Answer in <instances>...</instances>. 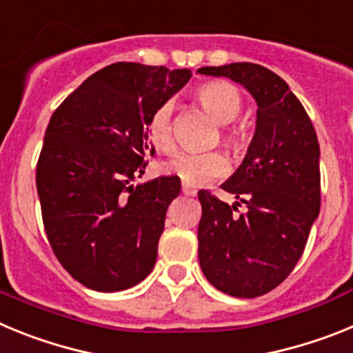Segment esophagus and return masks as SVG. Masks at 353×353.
I'll list each match as a JSON object with an SVG mask.
<instances>
[{
  "label": "esophagus",
  "instance_id": "1",
  "mask_svg": "<svg viewBox=\"0 0 353 353\" xmlns=\"http://www.w3.org/2000/svg\"><path fill=\"white\" fill-rule=\"evenodd\" d=\"M182 192L185 196H196V189H191V187H187V185H183Z\"/></svg>",
  "mask_w": 353,
  "mask_h": 353
}]
</instances>
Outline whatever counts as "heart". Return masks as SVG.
<instances>
[{"mask_svg": "<svg viewBox=\"0 0 353 353\" xmlns=\"http://www.w3.org/2000/svg\"><path fill=\"white\" fill-rule=\"evenodd\" d=\"M196 99L201 108L217 123H221V138L224 145L232 150L242 148L244 146L242 134L228 127V123L235 121L242 111V95L239 88L226 81L205 83L196 92ZM146 138L161 152H171L174 148L173 104L171 102H164L150 114L146 121ZM164 170L179 176L185 185H203L226 173L228 159L221 152H207V154L180 152L164 164Z\"/></svg>", "mask_w": 353, "mask_h": 353, "instance_id": "b5f03b06", "label": "heart"}]
</instances>
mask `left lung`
I'll return each mask as SVG.
<instances>
[{"label": "left lung", "mask_w": 353, "mask_h": 353, "mask_svg": "<svg viewBox=\"0 0 353 353\" xmlns=\"http://www.w3.org/2000/svg\"><path fill=\"white\" fill-rule=\"evenodd\" d=\"M198 72L230 77L258 104L248 155L221 185L248 210L235 214L241 203L228 205L208 191L198 192L199 265L208 283L221 292L240 299L260 297L290 276L318 217L320 145L301 101L269 68L230 63Z\"/></svg>", "instance_id": "1"}]
</instances>
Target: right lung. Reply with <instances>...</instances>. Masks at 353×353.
Returning a JSON list of instances; mask_svg holds the SVG:
<instances>
[{
    "label": "right lung",
    "mask_w": 353,
    "mask_h": 353,
    "mask_svg": "<svg viewBox=\"0 0 353 353\" xmlns=\"http://www.w3.org/2000/svg\"><path fill=\"white\" fill-rule=\"evenodd\" d=\"M191 70L113 63L58 105L37 164L49 244L76 281L97 292L132 288L152 272L174 176L134 185L154 155L146 121Z\"/></svg>",
    "instance_id": "obj_1"
}]
</instances>
